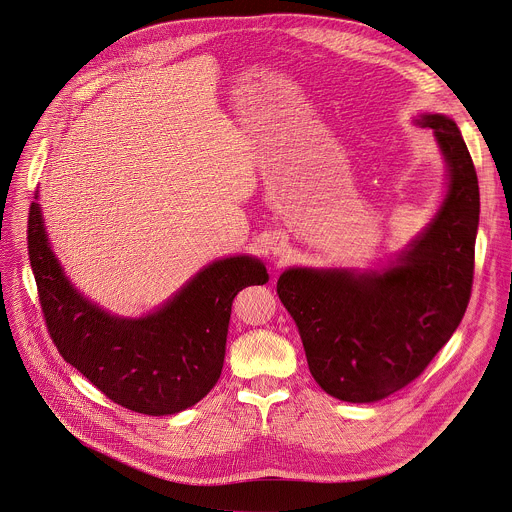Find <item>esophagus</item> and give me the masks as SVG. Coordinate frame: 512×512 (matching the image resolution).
Wrapping results in <instances>:
<instances>
[{"instance_id":"34e87169","label":"esophagus","mask_w":512,"mask_h":512,"mask_svg":"<svg viewBox=\"0 0 512 512\" xmlns=\"http://www.w3.org/2000/svg\"><path fill=\"white\" fill-rule=\"evenodd\" d=\"M271 251H273V255L283 257V255L289 251V243H287V239H285V237H275V241L271 243Z\"/></svg>"}]
</instances>
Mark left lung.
I'll list each match as a JSON object with an SVG mask.
<instances>
[{
  "mask_svg": "<svg viewBox=\"0 0 512 512\" xmlns=\"http://www.w3.org/2000/svg\"><path fill=\"white\" fill-rule=\"evenodd\" d=\"M413 123L433 129L447 165L443 201L425 229L379 267H289L277 281L313 379L339 401L377 403L415 381L471 299L477 171L451 117L421 113Z\"/></svg>",
  "mask_w": 512,
  "mask_h": 512,
  "instance_id": "obj_1",
  "label": "left lung"
}]
</instances>
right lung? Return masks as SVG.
I'll use <instances>...</instances> for the list:
<instances>
[{
	"label": "right lung",
	"mask_w": 512,
	"mask_h": 512,
	"mask_svg": "<svg viewBox=\"0 0 512 512\" xmlns=\"http://www.w3.org/2000/svg\"><path fill=\"white\" fill-rule=\"evenodd\" d=\"M33 199L29 261L61 357L129 411L163 417L199 403L221 377L235 295L269 281L261 259H217L151 313L119 317L73 287L49 245L39 195Z\"/></svg>",
	"instance_id": "1"
}]
</instances>
